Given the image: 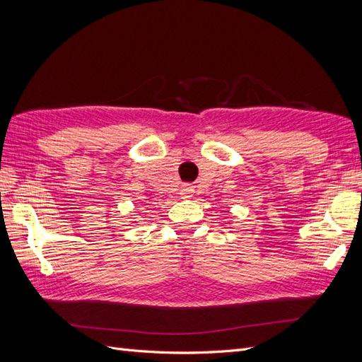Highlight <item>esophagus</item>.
<instances>
[{
    "label": "esophagus",
    "mask_w": 362,
    "mask_h": 362,
    "mask_svg": "<svg viewBox=\"0 0 362 362\" xmlns=\"http://www.w3.org/2000/svg\"><path fill=\"white\" fill-rule=\"evenodd\" d=\"M192 193H193V189L190 187V185H184L182 190H181V196H182V198H190Z\"/></svg>",
    "instance_id": "esophagus-1"
}]
</instances>
